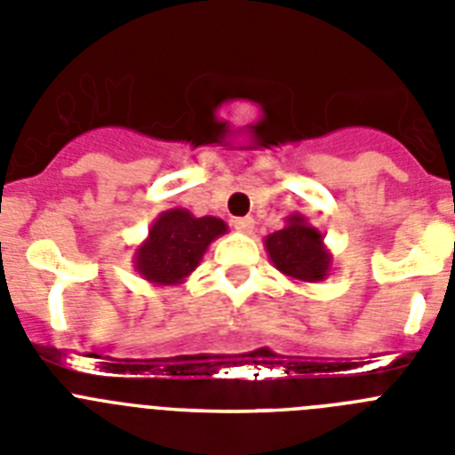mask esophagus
Listing matches in <instances>:
<instances>
[{"instance_id": "1", "label": "esophagus", "mask_w": 455, "mask_h": 455, "mask_svg": "<svg viewBox=\"0 0 455 455\" xmlns=\"http://www.w3.org/2000/svg\"><path fill=\"white\" fill-rule=\"evenodd\" d=\"M232 225H235V230L241 232V235H251L252 228H255V220H252V216H241V219L232 220Z\"/></svg>"}]
</instances>
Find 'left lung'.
<instances>
[{"label": "left lung", "instance_id": "8db88e82", "mask_svg": "<svg viewBox=\"0 0 455 455\" xmlns=\"http://www.w3.org/2000/svg\"><path fill=\"white\" fill-rule=\"evenodd\" d=\"M273 267L291 280L319 283L331 273V252L323 246V235L305 220V216L291 214L283 230L264 239Z\"/></svg>", "mask_w": 455, "mask_h": 455}]
</instances>
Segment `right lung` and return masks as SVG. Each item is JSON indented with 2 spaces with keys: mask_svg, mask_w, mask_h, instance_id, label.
<instances>
[{
  "mask_svg": "<svg viewBox=\"0 0 455 455\" xmlns=\"http://www.w3.org/2000/svg\"><path fill=\"white\" fill-rule=\"evenodd\" d=\"M225 232L228 225L216 216L196 219L187 209H168L136 248L134 268L156 287L184 283L198 268L209 243Z\"/></svg>",
  "mask_w": 455,
  "mask_h": 455,
  "instance_id": "1",
  "label": "right lung"
}]
</instances>
